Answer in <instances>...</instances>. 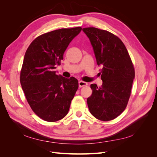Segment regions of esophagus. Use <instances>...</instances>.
Here are the masks:
<instances>
[{
  "label": "esophagus",
  "instance_id": "esophagus-1",
  "mask_svg": "<svg viewBox=\"0 0 157 157\" xmlns=\"http://www.w3.org/2000/svg\"><path fill=\"white\" fill-rule=\"evenodd\" d=\"M88 85V83L86 82H84V81H79L78 82V86H79V88H81V87H83V86H86Z\"/></svg>",
  "mask_w": 157,
  "mask_h": 157
}]
</instances>
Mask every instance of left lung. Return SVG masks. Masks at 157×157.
<instances>
[{"label":"left lung","mask_w":157,"mask_h":157,"mask_svg":"<svg viewBox=\"0 0 157 157\" xmlns=\"http://www.w3.org/2000/svg\"><path fill=\"white\" fill-rule=\"evenodd\" d=\"M93 47L97 64L101 66V87L92 84L87 103L97 119H115L124 111L131 94L135 70L122 41L113 33L96 27L83 28Z\"/></svg>","instance_id":"1"}]
</instances>
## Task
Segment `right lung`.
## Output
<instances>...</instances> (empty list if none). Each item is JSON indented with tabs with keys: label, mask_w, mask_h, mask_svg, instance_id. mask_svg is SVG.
Listing matches in <instances>:
<instances>
[{
	"label": "right lung",
	"mask_w": 157,
	"mask_h": 157,
	"mask_svg": "<svg viewBox=\"0 0 157 157\" xmlns=\"http://www.w3.org/2000/svg\"><path fill=\"white\" fill-rule=\"evenodd\" d=\"M80 27L60 29L42 34L26 50L20 72V83L32 110L42 120L56 122L68 113L78 88V80L56 75L63 54Z\"/></svg>",
	"instance_id": "right-lung-1"
}]
</instances>
